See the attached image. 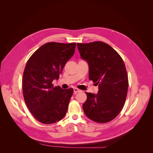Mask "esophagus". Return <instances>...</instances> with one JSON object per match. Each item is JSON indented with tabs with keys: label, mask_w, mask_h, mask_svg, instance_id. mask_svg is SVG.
<instances>
[{
	"label": "esophagus",
	"mask_w": 153,
	"mask_h": 153,
	"mask_svg": "<svg viewBox=\"0 0 153 153\" xmlns=\"http://www.w3.org/2000/svg\"><path fill=\"white\" fill-rule=\"evenodd\" d=\"M81 91L80 90V89H77V88H74L73 89V92H74V94H76L77 92H80Z\"/></svg>",
	"instance_id": "obj_1"
}]
</instances>
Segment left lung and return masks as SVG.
<instances>
[{"label":"left lung","instance_id":"8db88e82","mask_svg":"<svg viewBox=\"0 0 153 153\" xmlns=\"http://www.w3.org/2000/svg\"><path fill=\"white\" fill-rule=\"evenodd\" d=\"M83 60L89 65V76L98 85V94L86 92L82 107L86 116L99 123H108L121 112L126 101L128 79L121 57L101 41L77 43Z\"/></svg>","mask_w":153,"mask_h":153}]
</instances>
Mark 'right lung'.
I'll list each match as a JSON object with an SVG mask.
<instances>
[{
	"label": "right lung",
	"mask_w": 153,
	"mask_h": 153,
	"mask_svg": "<svg viewBox=\"0 0 153 153\" xmlns=\"http://www.w3.org/2000/svg\"><path fill=\"white\" fill-rule=\"evenodd\" d=\"M76 43L50 42L41 46L27 62L23 75V94L33 116L43 124L65 116L73 89L53 87L66 63L75 53Z\"/></svg>",
	"instance_id": "1"
}]
</instances>
